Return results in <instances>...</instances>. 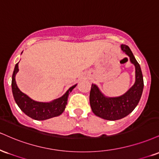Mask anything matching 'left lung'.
Wrapping results in <instances>:
<instances>
[{
  "label": "left lung",
  "mask_w": 159,
  "mask_h": 159,
  "mask_svg": "<svg viewBox=\"0 0 159 159\" xmlns=\"http://www.w3.org/2000/svg\"><path fill=\"white\" fill-rule=\"evenodd\" d=\"M121 49L129 57L135 67V83L133 86L117 98H106L94 84L91 88L89 100L92 111L97 116L108 120H119L127 116L137 106L143 92V80L140 65L127 45L121 44Z\"/></svg>",
  "instance_id": "8db88e82"
}]
</instances>
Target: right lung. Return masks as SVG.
<instances>
[{
    "instance_id": "1",
    "label": "right lung",
    "mask_w": 159,
    "mask_h": 159,
    "mask_svg": "<svg viewBox=\"0 0 159 159\" xmlns=\"http://www.w3.org/2000/svg\"><path fill=\"white\" fill-rule=\"evenodd\" d=\"M18 71V62L16 65L12 78V90L15 101L24 114L36 120H44L60 115L68 102V97L76 85H73L61 98L50 102H36L19 90L16 85V75Z\"/></svg>"
}]
</instances>
